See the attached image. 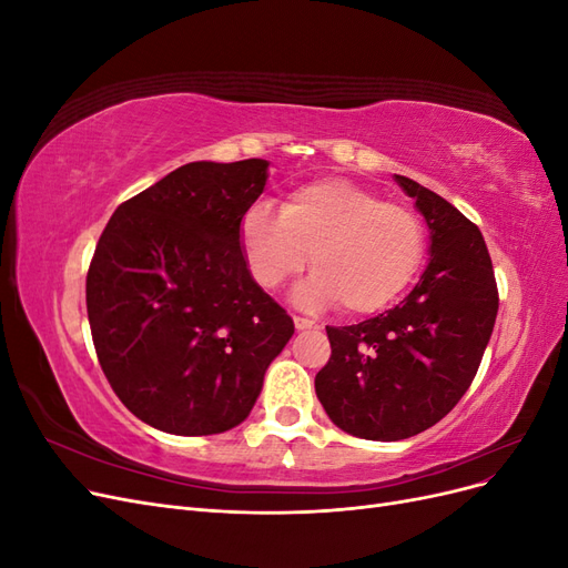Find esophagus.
Segmentation results:
<instances>
[{"label": "esophagus", "instance_id": "obj_1", "mask_svg": "<svg viewBox=\"0 0 568 568\" xmlns=\"http://www.w3.org/2000/svg\"><path fill=\"white\" fill-rule=\"evenodd\" d=\"M294 324H296L298 332H303V329H315V326H320L315 320H307V317H301V315L294 317Z\"/></svg>", "mask_w": 568, "mask_h": 568}]
</instances>
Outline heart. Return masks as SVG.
<instances>
[{"instance_id": "1", "label": "heart", "mask_w": 568, "mask_h": 568, "mask_svg": "<svg viewBox=\"0 0 568 568\" xmlns=\"http://www.w3.org/2000/svg\"><path fill=\"white\" fill-rule=\"evenodd\" d=\"M251 277L277 288L305 267L313 277L298 298L341 303L351 315L376 313L398 298L424 261L419 215L348 180H317L282 199L280 215L255 203L239 225Z\"/></svg>"}]
</instances>
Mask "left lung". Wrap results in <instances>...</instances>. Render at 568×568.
I'll use <instances>...</instances> for the list:
<instances>
[{
  "instance_id": "left-lung-1",
  "label": "left lung",
  "mask_w": 568,
  "mask_h": 568,
  "mask_svg": "<svg viewBox=\"0 0 568 568\" xmlns=\"http://www.w3.org/2000/svg\"><path fill=\"white\" fill-rule=\"evenodd\" d=\"M432 232V261L412 294L384 315L326 326L332 357L315 390L329 419L367 440L426 432L471 386L497 305L484 234L453 203L395 175Z\"/></svg>"
}]
</instances>
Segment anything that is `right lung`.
Returning a JSON list of instances; mask_svg holds the SVG:
<instances>
[{"label": "right lung", "instance_id": "1", "mask_svg": "<svg viewBox=\"0 0 568 568\" xmlns=\"http://www.w3.org/2000/svg\"><path fill=\"white\" fill-rule=\"evenodd\" d=\"M267 161L186 163L118 205L88 270L99 365L134 417L175 436L242 424L294 320L246 267L239 225Z\"/></svg>", "mask_w": 568, "mask_h": 568}]
</instances>
